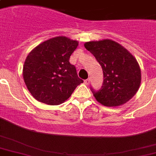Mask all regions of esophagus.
<instances>
[{
  "label": "esophagus",
  "mask_w": 156,
  "mask_h": 156,
  "mask_svg": "<svg viewBox=\"0 0 156 156\" xmlns=\"http://www.w3.org/2000/svg\"><path fill=\"white\" fill-rule=\"evenodd\" d=\"M90 78H87V79H86V80L84 81V83H85V84H87V85H88V84L90 83Z\"/></svg>",
  "instance_id": "34e87169"
}]
</instances>
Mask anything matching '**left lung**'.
Here are the masks:
<instances>
[{
  "label": "left lung",
  "instance_id": "1",
  "mask_svg": "<svg viewBox=\"0 0 156 156\" xmlns=\"http://www.w3.org/2000/svg\"><path fill=\"white\" fill-rule=\"evenodd\" d=\"M102 67L103 86L90 90L98 102L107 107L120 106L130 100L141 83L138 63L129 51L110 40L90 41L84 44Z\"/></svg>",
  "mask_w": 156,
  "mask_h": 156
}]
</instances>
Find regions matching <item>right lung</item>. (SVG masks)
I'll use <instances>...</instances> for the list:
<instances>
[{
  "mask_svg": "<svg viewBox=\"0 0 156 156\" xmlns=\"http://www.w3.org/2000/svg\"><path fill=\"white\" fill-rule=\"evenodd\" d=\"M78 41L59 36L46 40L29 53L23 66V78L35 100L58 105L70 97L83 83L69 57Z\"/></svg>",
  "mask_w": 156,
  "mask_h": 156,
  "instance_id": "obj_1",
  "label": "right lung"
}]
</instances>
